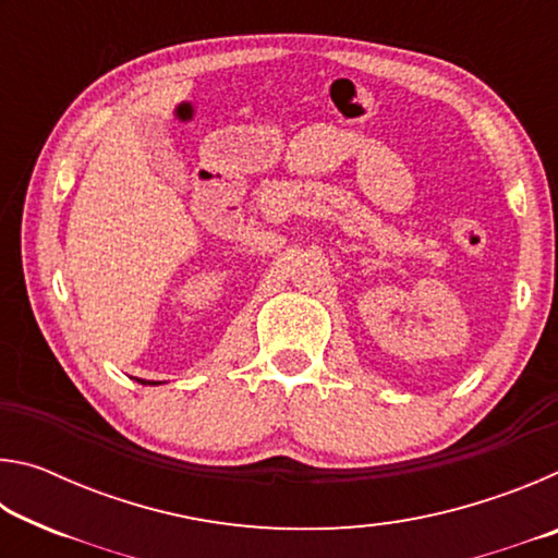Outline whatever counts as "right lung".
Here are the masks:
<instances>
[{
    "mask_svg": "<svg viewBox=\"0 0 558 558\" xmlns=\"http://www.w3.org/2000/svg\"><path fill=\"white\" fill-rule=\"evenodd\" d=\"M140 384H147V381H143V379H140ZM149 384H157V381H149Z\"/></svg>",
    "mask_w": 558,
    "mask_h": 558,
    "instance_id": "add662e5",
    "label": "right lung"
}]
</instances>
